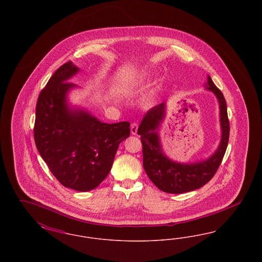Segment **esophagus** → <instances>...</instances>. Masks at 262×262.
<instances>
[{
  "instance_id": "esophagus-1",
  "label": "esophagus",
  "mask_w": 262,
  "mask_h": 262,
  "mask_svg": "<svg viewBox=\"0 0 262 262\" xmlns=\"http://www.w3.org/2000/svg\"><path fill=\"white\" fill-rule=\"evenodd\" d=\"M137 129H138V124L137 123H134L130 125V132L134 136H136L137 134Z\"/></svg>"
}]
</instances>
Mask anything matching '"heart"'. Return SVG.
<instances>
[{
  "instance_id": "obj_1",
  "label": "heart",
  "mask_w": 262,
  "mask_h": 262,
  "mask_svg": "<svg viewBox=\"0 0 262 262\" xmlns=\"http://www.w3.org/2000/svg\"><path fill=\"white\" fill-rule=\"evenodd\" d=\"M147 79H148L147 74H141L137 76L136 78H134L133 80H130L128 83H126L124 88V90L125 92H133L139 88L142 83H144ZM156 99H157V90L154 89L143 97V99L141 100V105L143 108H146V109L151 108L156 103Z\"/></svg>"
}]
</instances>
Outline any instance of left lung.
<instances>
[{"mask_svg": "<svg viewBox=\"0 0 262 262\" xmlns=\"http://www.w3.org/2000/svg\"><path fill=\"white\" fill-rule=\"evenodd\" d=\"M206 89L213 92L219 102L222 130L219 147L207 159L195 163L174 162L163 152L158 129L166 115L165 103L150 109L138 126L137 134L141 136L142 143L143 168L151 182L164 192L184 193L203 187L211 180L222 162L230 134L227 104L223 93L216 88L209 75Z\"/></svg>", "mask_w": 262, "mask_h": 262, "instance_id": "8db88e82", "label": "left lung"}]
</instances>
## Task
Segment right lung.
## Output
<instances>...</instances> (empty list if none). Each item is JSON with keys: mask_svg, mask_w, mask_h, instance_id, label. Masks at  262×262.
Instances as JSON below:
<instances>
[{"mask_svg": "<svg viewBox=\"0 0 262 262\" xmlns=\"http://www.w3.org/2000/svg\"><path fill=\"white\" fill-rule=\"evenodd\" d=\"M79 69L61 66L39 94L34 140L43 160L63 187L88 191L111 171L119 144L129 137L130 124L102 123L90 113L70 107L67 96L76 85L69 82Z\"/></svg>", "mask_w": 262, "mask_h": 262, "instance_id": "1", "label": "right lung"}]
</instances>
